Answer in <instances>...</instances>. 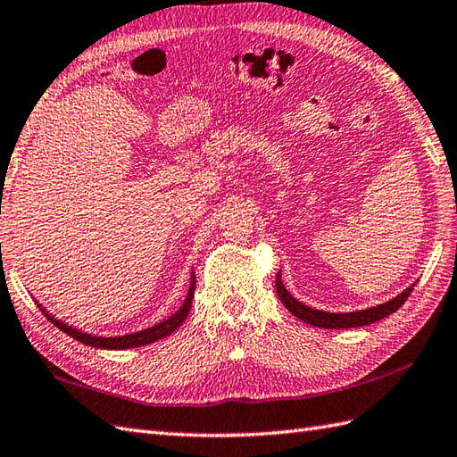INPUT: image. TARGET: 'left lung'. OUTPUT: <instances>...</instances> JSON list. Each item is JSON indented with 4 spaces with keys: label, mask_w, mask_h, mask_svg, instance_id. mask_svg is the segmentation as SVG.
Instances as JSON below:
<instances>
[{
    "label": "left lung",
    "mask_w": 457,
    "mask_h": 457,
    "mask_svg": "<svg viewBox=\"0 0 457 457\" xmlns=\"http://www.w3.org/2000/svg\"><path fill=\"white\" fill-rule=\"evenodd\" d=\"M415 286V284H412ZM412 286L407 288L405 292H401L397 298L389 300L386 303H381L378 307H370V310H362V312H350V313H328V312H320L313 310V307H307L303 303H300L295 298H292V294L284 288L280 272L277 277V292L278 298L284 303V307L288 312H292L298 320L310 323L313 327H323V328H350V327H364L370 323H376L384 317L391 315L394 312H397L399 307L407 302L409 294L412 292Z\"/></svg>",
    "instance_id": "obj_1"
}]
</instances>
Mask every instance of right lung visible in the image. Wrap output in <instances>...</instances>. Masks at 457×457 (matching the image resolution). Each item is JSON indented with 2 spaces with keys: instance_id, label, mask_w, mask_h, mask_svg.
<instances>
[{
  "instance_id": "obj_1",
  "label": "right lung",
  "mask_w": 457,
  "mask_h": 457,
  "mask_svg": "<svg viewBox=\"0 0 457 457\" xmlns=\"http://www.w3.org/2000/svg\"><path fill=\"white\" fill-rule=\"evenodd\" d=\"M195 286H196V280L193 278V282H190V288H188L185 303L180 305V310L175 312L171 317H169V320L157 323L150 328H144V331H140V333H132V335H124V337H93V335H87V333H81V331H78V328H73L66 323H60L54 315H50L45 310H42V313H45L46 320L50 323H54L60 328V331L73 337L76 341H79L83 345H89V346H95V348H111V350L136 348V346L152 345V343L159 341V338H165L167 335H171L175 328L187 320V315L190 312V305H193V298H195Z\"/></svg>"
}]
</instances>
